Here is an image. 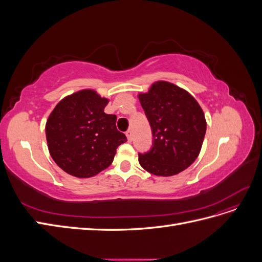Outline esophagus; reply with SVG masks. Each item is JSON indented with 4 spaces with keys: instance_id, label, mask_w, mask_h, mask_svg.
<instances>
[{
    "instance_id": "1",
    "label": "esophagus",
    "mask_w": 262,
    "mask_h": 262,
    "mask_svg": "<svg viewBox=\"0 0 262 262\" xmlns=\"http://www.w3.org/2000/svg\"><path fill=\"white\" fill-rule=\"evenodd\" d=\"M125 136H126V139H128V142H131L133 140V137H132V131L129 130L125 132Z\"/></svg>"
}]
</instances>
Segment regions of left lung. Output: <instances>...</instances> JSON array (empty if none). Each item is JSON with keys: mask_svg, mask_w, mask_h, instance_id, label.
<instances>
[{"mask_svg": "<svg viewBox=\"0 0 262 262\" xmlns=\"http://www.w3.org/2000/svg\"><path fill=\"white\" fill-rule=\"evenodd\" d=\"M138 97L153 133V146L139 154L140 165L155 176L177 175L200 154L207 131L202 108L186 90L166 81Z\"/></svg>", "mask_w": 262, "mask_h": 262, "instance_id": "8db88e82", "label": "left lung"}]
</instances>
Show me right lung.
<instances>
[{"label":"right lung","instance_id":"right-lung-1","mask_svg":"<svg viewBox=\"0 0 262 262\" xmlns=\"http://www.w3.org/2000/svg\"><path fill=\"white\" fill-rule=\"evenodd\" d=\"M109 102L94 90L61 99L46 123L49 153L71 176L90 178L112 165L117 147L126 138L116 126L117 117L104 110Z\"/></svg>","mask_w":262,"mask_h":262}]
</instances>
